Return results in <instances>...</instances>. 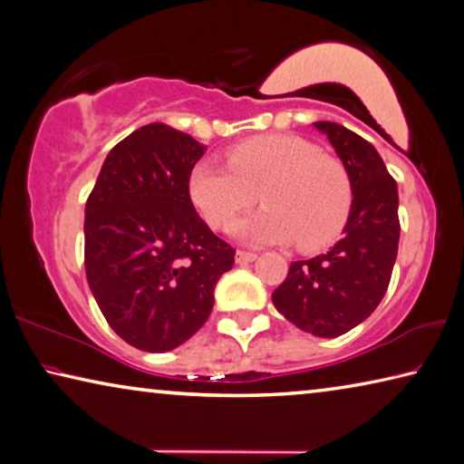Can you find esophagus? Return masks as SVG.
<instances>
[{
  "label": "esophagus",
  "instance_id": "1",
  "mask_svg": "<svg viewBox=\"0 0 464 464\" xmlns=\"http://www.w3.org/2000/svg\"><path fill=\"white\" fill-rule=\"evenodd\" d=\"M255 259H256V253H250V250H238V253H237V263L238 265L253 263Z\"/></svg>",
  "mask_w": 464,
  "mask_h": 464
}]
</instances>
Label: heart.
I'll use <instances>...</instances> for the list:
<instances>
[{
	"label": "heart",
	"mask_w": 464,
	"mask_h": 464,
	"mask_svg": "<svg viewBox=\"0 0 464 464\" xmlns=\"http://www.w3.org/2000/svg\"><path fill=\"white\" fill-rule=\"evenodd\" d=\"M227 169L201 160L188 195L211 227L230 226L259 199L265 209L234 226L255 242H295L306 253L329 246L352 214L353 185L343 162L298 135H256L226 151Z\"/></svg>",
	"instance_id": "1"
}]
</instances>
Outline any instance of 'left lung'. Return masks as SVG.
<instances>
[{"instance_id": "left-lung-1", "label": "left lung", "mask_w": 464, "mask_h": 464, "mask_svg": "<svg viewBox=\"0 0 464 464\" xmlns=\"http://www.w3.org/2000/svg\"><path fill=\"white\" fill-rule=\"evenodd\" d=\"M352 177L353 203L329 253L290 265L273 304L316 337H339L374 313L389 287L399 250V193L381 154L343 125L318 121Z\"/></svg>"}]
</instances>
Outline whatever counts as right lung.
Returning a JSON list of instances; mask_svg holds the SVG:
<instances>
[{"label": "right lung", "mask_w": 464, "mask_h": 464, "mask_svg": "<svg viewBox=\"0 0 464 464\" xmlns=\"http://www.w3.org/2000/svg\"><path fill=\"white\" fill-rule=\"evenodd\" d=\"M205 148L164 123L135 129L109 151L86 201L83 267L106 323L129 345L162 353L214 308L234 250L193 208L188 174Z\"/></svg>", "instance_id": "1"}]
</instances>
